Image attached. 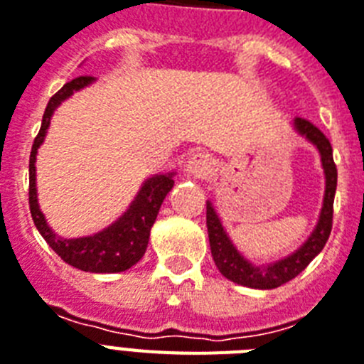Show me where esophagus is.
<instances>
[{
  "mask_svg": "<svg viewBox=\"0 0 364 364\" xmlns=\"http://www.w3.org/2000/svg\"><path fill=\"white\" fill-rule=\"evenodd\" d=\"M188 171L193 176L208 178V176L214 173V164H212V160H210L208 156L195 154L193 158L188 161Z\"/></svg>",
  "mask_w": 364,
  "mask_h": 364,
  "instance_id": "obj_1",
  "label": "esophagus"
}]
</instances>
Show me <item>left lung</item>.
<instances>
[{"mask_svg": "<svg viewBox=\"0 0 364 364\" xmlns=\"http://www.w3.org/2000/svg\"><path fill=\"white\" fill-rule=\"evenodd\" d=\"M296 130L305 135L312 145H316L322 156L323 173H326V197H323L322 214L318 221L316 229L311 234V238L297 249L296 253L283 258L269 266H253L238 253V249L234 247L230 238L221 227L214 206L206 203V227H208V240L212 257L221 272V275L230 279L232 283H238L242 287L258 288V290H272L281 284L292 281L297 277L303 269L307 268L311 260L316 257L323 249L326 242L329 240V234L333 229V200H335V191H337V165L333 161V149L331 143L316 126L309 122L307 119L296 117L294 121Z\"/></svg>", "mask_w": 364, "mask_h": 364, "instance_id": "1", "label": "left lung"}]
</instances>
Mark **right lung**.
<instances>
[{
  "instance_id": "1",
  "label": "right lung",
  "mask_w": 364,
  "mask_h": 364,
  "mask_svg": "<svg viewBox=\"0 0 364 364\" xmlns=\"http://www.w3.org/2000/svg\"><path fill=\"white\" fill-rule=\"evenodd\" d=\"M92 81V76H77L59 89L48 102L44 117H42L41 130L33 141L31 156H29V210L35 221V227L46 240L48 245L55 251L67 264L81 272L92 273H117L132 268L141 260L149 245L150 229L156 221V215L160 212L165 195L169 193L175 180L173 175H156L143 184L132 206L126 210L119 221L107 227L106 230L87 236V238L65 240L55 236L46 219L42 215L37 203V188H35V160H37V149L44 141L50 119H52L55 107L63 100H67L74 91H80Z\"/></svg>"
}]
</instances>
